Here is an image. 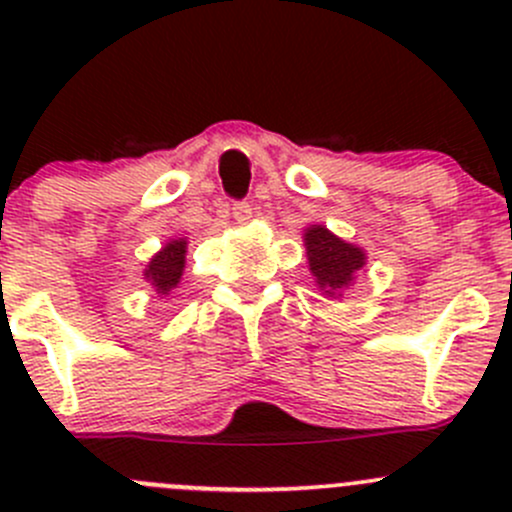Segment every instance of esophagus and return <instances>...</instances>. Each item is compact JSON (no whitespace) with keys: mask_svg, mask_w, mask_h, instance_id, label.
Instances as JSON below:
<instances>
[{"mask_svg":"<svg viewBox=\"0 0 512 512\" xmlns=\"http://www.w3.org/2000/svg\"><path fill=\"white\" fill-rule=\"evenodd\" d=\"M232 218H235L240 225H245L247 220L252 218V205L250 203H235L232 205Z\"/></svg>","mask_w":512,"mask_h":512,"instance_id":"1","label":"esophagus"}]
</instances>
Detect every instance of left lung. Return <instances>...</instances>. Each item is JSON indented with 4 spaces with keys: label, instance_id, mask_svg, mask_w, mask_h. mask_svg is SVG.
Masks as SVG:
<instances>
[{
    "label": "left lung",
    "instance_id": "left-lung-1",
    "mask_svg": "<svg viewBox=\"0 0 512 512\" xmlns=\"http://www.w3.org/2000/svg\"><path fill=\"white\" fill-rule=\"evenodd\" d=\"M304 247L317 287L324 289L329 297H342L339 292L352 285L356 272L364 270L366 265V252L361 247L344 242L324 225H312L304 230Z\"/></svg>",
    "mask_w": 512,
    "mask_h": 512
}]
</instances>
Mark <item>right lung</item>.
<instances>
[{
	"label": "right lung",
	"instance_id": "add662e5",
	"mask_svg": "<svg viewBox=\"0 0 512 512\" xmlns=\"http://www.w3.org/2000/svg\"><path fill=\"white\" fill-rule=\"evenodd\" d=\"M185 252H188V240L185 237L165 242L163 250L156 252L146 265L143 280L151 282L158 294H168L170 289L178 287L180 275H183Z\"/></svg>",
	"mask_w": 512,
	"mask_h": 512
}]
</instances>
